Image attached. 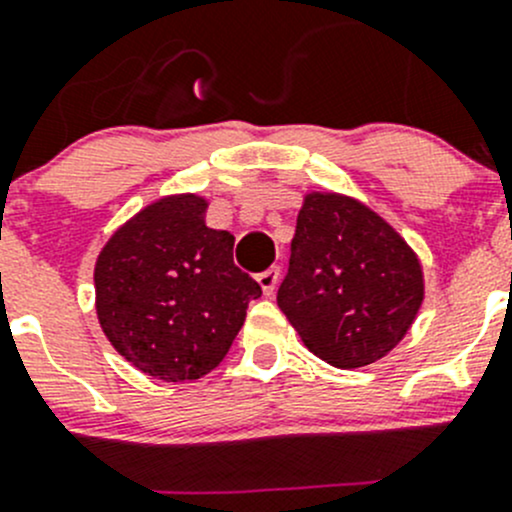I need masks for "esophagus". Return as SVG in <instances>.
I'll list each match as a JSON object with an SVG mask.
<instances>
[{"instance_id":"1","label":"esophagus","mask_w":512,"mask_h":512,"mask_svg":"<svg viewBox=\"0 0 512 512\" xmlns=\"http://www.w3.org/2000/svg\"><path fill=\"white\" fill-rule=\"evenodd\" d=\"M257 282H260L262 294H265V297H272L277 285H280V267H270V270L260 272V275H257Z\"/></svg>"}]
</instances>
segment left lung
<instances>
[{
	"label": "left lung",
	"instance_id": "obj_1",
	"mask_svg": "<svg viewBox=\"0 0 512 512\" xmlns=\"http://www.w3.org/2000/svg\"><path fill=\"white\" fill-rule=\"evenodd\" d=\"M421 302V262L381 215L347 195H304L277 304L309 352L337 369L374 364Z\"/></svg>",
	"mask_w": 512,
	"mask_h": 512
}]
</instances>
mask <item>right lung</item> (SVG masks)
<instances>
[{
	"label": "right lung",
	"instance_id": "right-lung-1",
	"mask_svg": "<svg viewBox=\"0 0 512 512\" xmlns=\"http://www.w3.org/2000/svg\"><path fill=\"white\" fill-rule=\"evenodd\" d=\"M208 200L168 195L118 227L96 260V314L118 354L153 379L195 381L230 352L260 285L235 237L205 225Z\"/></svg>",
	"mask_w": 512,
	"mask_h": 512
}]
</instances>
